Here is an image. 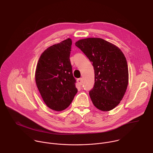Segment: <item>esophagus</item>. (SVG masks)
Masks as SVG:
<instances>
[{
  "instance_id": "34e87169",
  "label": "esophagus",
  "mask_w": 153,
  "mask_h": 153,
  "mask_svg": "<svg viewBox=\"0 0 153 153\" xmlns=\"http://www.w3.org/2000/svg\"><path fill=\"white\" fill-rule=\"evenodd\" d=\"M77 82L80 85H82V78H79L77 79Z\"/></svg>"
}]
</instances>
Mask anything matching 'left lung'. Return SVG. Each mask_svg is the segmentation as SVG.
<instances>
[{
  "label": "left lung",
  "mask_w": 153,
  "mask_h": 153,
  "mask_svg": "<svg viewBox=\"0 0 153 153\" xmlns=\"http://www.w3.org/2000/svg\"><path fill=\"white\" fill-rule=\"evenodd\" d=\"M75 45L93 63L94 85L90 98L99 110L108 111L122 100L128 84L126 58L116 45L100 38H87Z\"/></svg>",
  "instance_id": "1"
}]
</instances>
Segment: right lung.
Here are the masks:
<instances>
[{"label":"right lung","mask_w":153,"mask_h":153,"mask_svg":"<svg viewBox=\"0 0 153 153\" xmlns=\"http://www.w3.org/2000/svg\"><path fill=\"white\" fill-rule=\"evenodd\" d=\"M72 40L68 38L53 45L41 54L36 70L37 88L51 110H64L77 93L70 60Z\"/></svg>","instance_id":"obj_1"}]
</instances>
